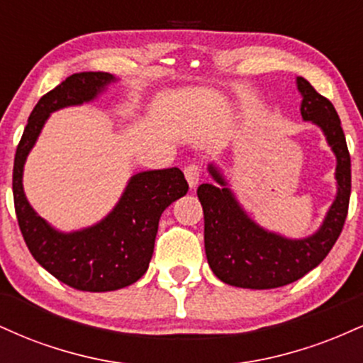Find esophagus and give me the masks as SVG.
Here are the masks:
<instances>
[{"mask_svg":"<svg viewBox=\"0 0 363 363\" xmlns=\"http://www.w3.org/2000/svg\"><path fill=\"white\" fill-rule=\"evenodd\" d=\"M184 176H186V181H187V184H189L191 189H194V187L198 186V182H199V167H198V165H194V164L187 165V167L184 169Z\"/></svg>","mask_w":363,"mask_h":363,"instance_id":"34e87169","label":"esophagus"}]
</instances>
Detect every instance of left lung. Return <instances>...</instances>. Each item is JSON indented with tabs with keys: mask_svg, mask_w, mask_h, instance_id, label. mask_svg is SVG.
<instances>
[{
	"mask_svg": "<svg viewBox=\"0 0 363 363\" xmlns=\"http://www.w3.org/2000/svg\"><path fill=\"white\" fill-rule=\"evenodd\" d=\"M295 82L302 97V119L323 131L336 157L335 201L314 234L290 239L252 220L218 165H208L215 182L198 187L205 213V251L211 272L227 285L268 290L297 281L328 256L345 225L352 191V164L338 112L306 78L297 77Z\"/></svg>",
	"mask_w": 363,
	"mask_h": 363,
	"instance_id": "8db88e82",
	"label": "left lung"
}]
</instances>
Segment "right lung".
Here are the masks:
<instances>
[{
	"instance_id": "right-lung-1",
	"label": "right lung",
	"mask_w": 363,
	"mask_h": 363,
	"mask_svg": "<svg viewBox=\"0 0 363 363\" xmlns=\"http://www.w3.org/2000/svg\"><path fill=\"white\" fill-rule=\"evenodd\" d=\"M118 78L111 73H74L48 91L32 111L15 153L13 199L20 230L34 259L54 278L83 291H112L147 273L158 220L189 189L177 167L145 170L129 177L116 206L101 222L62 232L45 222L23 191V167L52 112L94 102Z\"/></svg>"
}]
</instances>
